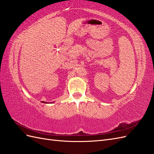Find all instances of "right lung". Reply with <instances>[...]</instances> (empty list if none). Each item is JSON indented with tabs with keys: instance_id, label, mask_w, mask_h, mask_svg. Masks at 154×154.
<instances>
[{
	"instance_id": "obj_1",
	"label": "right lung",
	"mask_w": 154,
	"mask_h": 154,
	"mask_svg": "<svg viewBox=\"0 0 154 154\" xmlns=\"http://www.w3.org/2000/svg\"><path fill=\"white\" fill-rule=\"evenodd\" d=\"M42 103H46V102H44V101H42Z\"/></svg>"
}]
</instances>
